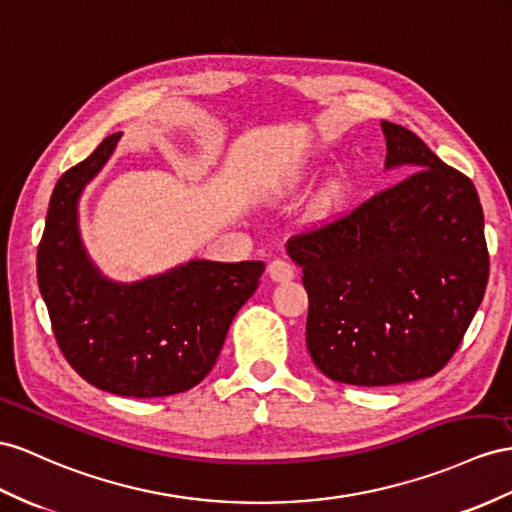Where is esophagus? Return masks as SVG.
<instances>
[{
    "label": "esophagus",
    "instance_id": "obj_1",
    "mask_svg": "<svg viewBox=\"0 0 512 512\" xmlns=\"http://www.w3.org/2000/svg\"><path fill=\"white\" fill-rule=\"evenodd\" d=\"M268 274L272 281L285 283V281H292L296 277V268L285 259H272L268 264Z\"/></svg>",
    "mask_w": 512,
    "mask_h": 512
}]
</instances>
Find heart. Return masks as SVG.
Instances as JSON below:
<instances>
[{
  "label": "heart",
  "instance_id": "obj_1",
  "mask_svg": "<svg viewBox=\"0 0 512 512\" xmlns=\"http://www.w3.org/2000/svg\"><path fill=\"white\" fill-rule=\"evenodd\" d=\"M296 177H298L296 173H290V179H285V181H283V186H285V183H287V181H292V179H296Z\"/></svg>",
  "mask_w": 512,
  "mask_h": 512
}]
</instances>
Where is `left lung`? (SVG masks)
I'll return each instance as SVG.
<instances>
[{
  "instance_id": "1",
  "label": "left lung",
  "mask_w": 512,
  "mask_h": 512,
  "mask_svg": "<svg viewBox=\"0 0 512 512\" xmlns=\"http://www.w3.org/2000/svg\"><path fill=\"white\" fill-rule=\"evenodd\" d=\"M385 168L413 173L287 242L309 294L307 350L331 381L385 387L437 374L489 281L478 192L422 138L383 121Z\"/></svg>"
}]
</instances>
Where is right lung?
Masks as SVG:
<instances>
[{"mask_svg":"<svg viewBox=\"0 0 512 512\" xmlns=\"http://www.w3.org/2000/svg\"><path fill=\"white\" fill-rule=\"evenodd\" d=\"M119 140L108 136L58 179L36 255L38 290L64 359L84 381L125 398L173 396L214 368L264 264L190 259L134 283L108 279L86 253L77 207Z\"/></svg>","mask_w":512,"mask_h":512,"instance_id":"obj_1","label":"right lung"}]
</instances>
